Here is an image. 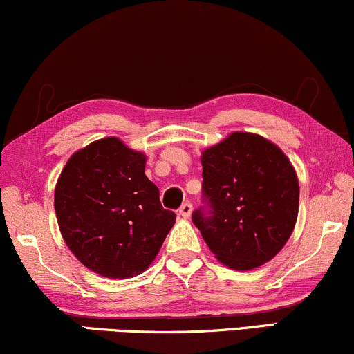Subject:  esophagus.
<instances>
[{"label":"esophagus","instance_id":"1","mask_svg":"<svg viewBox=\"0 0 354 354\" xmlns=\"http://www.w3.org/2000/svg\"><path fill=\"white\" fill-rule=\"evenodd\" d=\"M178 214H180L184 218H190V215H192V203H190V202L182 203V207H180V210H178Z\"/></svg>","mask_w":354,"mask_h":354}]
</instances>
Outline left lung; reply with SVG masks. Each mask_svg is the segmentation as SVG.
Masks as SVG:
<instances>
[{
    "label": "left lung",
    "mask_w": 354,
    "mask_h": 354,
    "mask_svg": "<svg viewBox=\"0 0 354 354\" xmlns=\"http://www.w3.org/2000/svg\"><path fill=\"white\" fill-rule=\"evenodd\" d=\"M210 217L194 212L195 227L220 263L247 272L267 263L292 235L300 185L283 151L253 132H232L201 156Z\"/></svg>",
    "instance_id": "1"
}]
</instances>
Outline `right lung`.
<instances>
[{
  "mask_svg": "<svg viewBox=\"0 0 354 354\" xmlns=\"http://www.w3.org/2000/svg\"><path fill=\"white\" fill-rule=\"evenodd\" d=\"M144 152L104 137L69 157L54 189L61 235L73 255L106 278L140 275L176 223L145 176Z\"/></svg>",
  "mask_w": 354,
  "mask_h": 354,
  "instance_id": "right-lung-1",
  "label": "right lung"
}]
</instances>
